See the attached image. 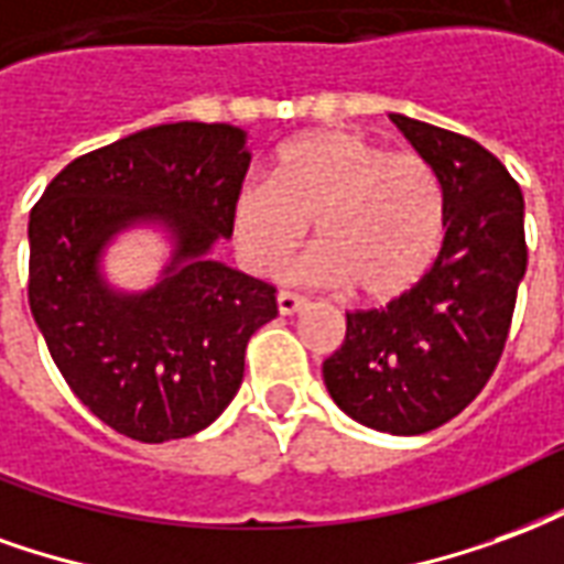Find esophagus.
<instances>
[{"instance_id":"1","label":"esophagus","mask_w":564,"mask_h":564,"mask_svg":"<svg viewBox=\"0 0 564 564\" xmlns=\"http://www.w3.org/2000/svg\"><path fill=\"white\" fill-rule=\"evenodd\" d=\"M276 306H279V315H294L306 306V300L300 297V294H291V291H279L276 297Z\"/></svg>"}]
</instances>
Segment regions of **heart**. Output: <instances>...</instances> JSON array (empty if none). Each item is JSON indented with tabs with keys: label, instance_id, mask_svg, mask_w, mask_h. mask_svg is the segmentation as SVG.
Segmentation results:
<instances>
[{
	"label": "heart",
	"instance_id": "obj_1",
	"mask_svg": "<svg viewBox=\"0 0 564 564\" xmlns=\"http://www.w3.org/2000/svg\"><path fill=\"white\" fill-rule=\"evenodd\" d=\"M312 221L318 249L297 276L393 300L433 267L445 237V195L430 164L357 131H312L282 147L273 183L252 180L231 209L234 246L252 273L276 270Z\"/></svg>",
	"mask_w": 564,
	"mask_h": 564
}]
</instances>
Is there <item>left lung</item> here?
<instances>
[{"mask_svg": "<svg viewBox=\"0 0 564 564\" xmlns=\"http://www.w3.org/2000/svg\"><path fill=\"white\" fill-rule=\"evenodd\" d=\"M445 195V242L412 291L384 310L348 312L324 384L348 417L390 435H423L490 381L525 276L523 192L471 138L390 113Z\"/></svg>", "mask_w": 564, "mask_h": 564, "instance_id": "1", "label": "left lung"}]
</instances>
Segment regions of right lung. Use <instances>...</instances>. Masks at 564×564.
Here are the masks:
<instances>
[{"instance_id":"right-lung-1","label":"right lung","mask_w":564,"mask_h":564,"mask_svg":"<svg viewBox=\"0 0 564 564\" xmlns=\"http://www.w3.org/2000/svg\"><path fill=\"white\" fill-rule=\"evenodd\" d=\"M252 152L225 122H171L65 164L29 216V310L65 384L98 421L159 445L207 430L242 381L276 288L213 258L234 234ZM150 224L172 258L143 292L104 276L119 232Z\"/></svg>"}]
</instances>
